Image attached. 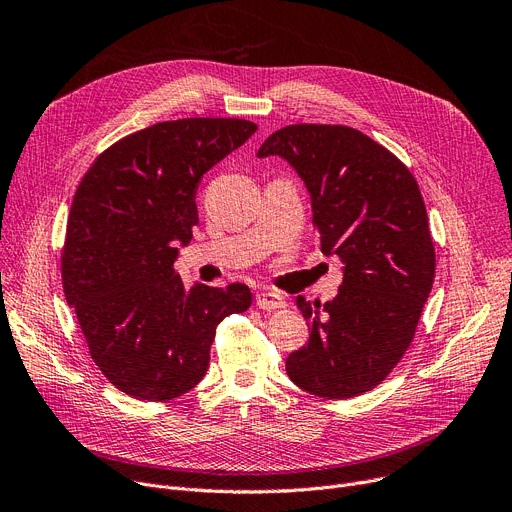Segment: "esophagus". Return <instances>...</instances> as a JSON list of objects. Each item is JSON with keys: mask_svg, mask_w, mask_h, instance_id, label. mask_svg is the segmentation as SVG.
Listing matches in <instances>:
<instances>
[{"mask_svg": "<svg viewBox=\"0 0 512 512\" xmlns=\"http://www.w3.org/2000/svg\"><path fill=\"white\" fill-rule=\"evenodd\" d=\"M257 305H259V309H265V311L282 309V307H286V299L282 297V294H278V292L263 290V292L257 294Z\"/></svg>", "mask_w": 512, "mask_h": 512, "instance_id": "34e87169", "label": "esophagus"}]
</instances>
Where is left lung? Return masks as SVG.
Returning <instances> with one entry per match:
<instances>
[{"label":"left lung","instance_id":"obj_1","mask_svg":"<svg viewBox=\"0 0 512 512\" xmlns=\"http://www.w3.org/2000/svg\"><path fill=\"white\" fill-rule=\"evenodd\" d=\"M278 155L311 195L321 253L342 261L336 299L311 305L309 342L288 378L321 398H351L386 380L409 348L432 292L436 253L417 180L386 147L348 126L292 124L257 157Z\"/></svg>","mask_w":512,"mask_h":512}]
</instances>
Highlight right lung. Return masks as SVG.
Listing matches in <instances>:
<instances>
[{"instance_id": "1", "label": "right lung", "mask_w": 512, "mask_h": 512, "mask_svg": "<svg viewBox=\"0 0 512 512\" xmlns=\"http://www.w3.org/2000/svg\"><path fill=\"white\" fill-rule=\"evenodd\" d=\"M257 130L236 118L159 122L105 149L72 201L62 280L97 367L139 400H172L209 367L215 328L247 284L186 288L174 272L199 224L197 186Z\"/></svg>"}]
</instances>
